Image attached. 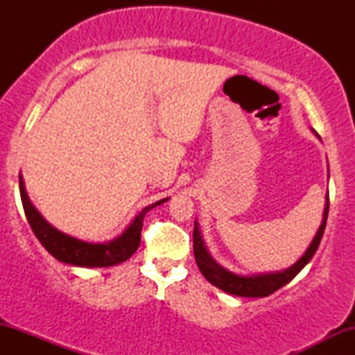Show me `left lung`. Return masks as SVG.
Returning <instances> with one entry per match:
<instances>
[{
    "mask_svg": "<svg viewBox=\"0 0 355 355\" xmlns=\"http://www.w3.org/2000/svg\"><path fill=\"white\" fill-rule=\"evenodd\" d=\"M327 215H329V197H327V203H325L324 220H322L319 230H317V235L313 237L312 243L307 248V252L297 260L294 266L284 272L243 277V275L232 274V272L225 270V268L220 267L218 263L211 259L209 252H207L200 232H198L197 222H195V229H193L195 260H197V266L200 268L203 277H205L210 284H214L215 287L222 288L223 292H227V294L239 295V297H267L274 294L275 291H279L280 287H284L285 284L291 282V280L294 279V277L299 274V272L302 270L309 262H311L313 254H315L317 248H319L322 235H324L325 223H327Z\"/></svg>",
    "mask_w": 355,
    "mask_h": 355,
    "instance_id": "obj_1",
    "label": "left lung"
}]
</instances>
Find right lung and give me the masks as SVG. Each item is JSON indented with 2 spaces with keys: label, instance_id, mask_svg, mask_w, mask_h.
Masks as SVG:
<instances>
[{
  "label": "right lung",
  "instance_id": "obj_1",
  "mask_svg": "<svg viewBox=\"0 0 355 355\" xmlns=\"http://www.w3.org/2000/svg\"><path fill=\"white\" fill-rule=\"evenodd\" d=\"M19 195H21L24 215H26L28 222H30L31 230L35 232L36 239L42 242V245L46 248L50 254L55 257L56 260L70 266L78 267H112L116 263L125 262L137 252L138 245H140V235L141 227H144V217L145 214L153 207L160 205L165 200H160L152 205L145 207L140 214L137 215L135 220L130 223L120 237L112 240L107 243H89L78 240L70 235L63 234V232L56 230L50 223L44 220L40 211L31 205L30 198H28L26 190H24V183L19 177Z\"/></svg>",
  "mask_w": 355,
  "mask_h": 355
}]
</instances>
